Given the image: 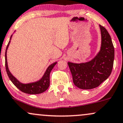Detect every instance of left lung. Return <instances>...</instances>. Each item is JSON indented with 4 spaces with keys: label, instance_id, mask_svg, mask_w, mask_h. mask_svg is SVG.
<instances>
[{
    "label": "left lung",
    "instance_id": "1",
    "mask_svg": "<svg viewBox=\"0 0 123 123\" xmlns=\"http://www.w3.org/2000/svg\"><path fill=\"white\" fill-rule=\"evenodd\" d=\"M101 46L97 55L85 63L68 62L73 83L82 89H91L98 86L111 74L113 66L115 50L110 35L100 25Z\"/></svg>",
    "mask_w": 123,
    "mask_h": 123
}]
</instances>
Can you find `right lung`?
Listing matches in <instances>:
<instances>
[{"instance_id":"1","label":"right lung","mask_w":123,"mask_h":123,"mask_svg":"<svg viewBox=\"0 0 123 123\" xmlns=\"http://www.w3.org/2000/svg\"><path fill=\"white\" fill-rule=\"evenodd\" d=\"M12 35L10 37V41L8 42V45L7 46L6 50L5 53V65H6V69L8 75V77L11 81V82L14 84V85L18 88L20 91L23 92L25 93L30 94H39L41 93L44 92L46 91L48 89L49 86L50 85V73L51 72V70L54 66L55 65V64L57 62H54L51 64L47 68V69L46 70L45 74L43 76V77L41 80L39 81H37L35 82H32V83L29 84H22L15 77L12 75V74L10 73L9 69L8 68V65H7V50L8 49V46L10 45V41H11Z\"/></svg>"}]
</instances>
